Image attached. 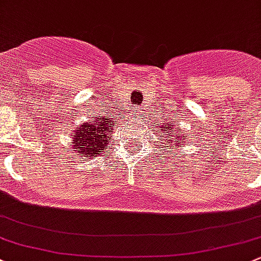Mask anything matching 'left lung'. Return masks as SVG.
<instances>
[{
  "instance_id": "8db88e82",
  "label": "left lung",
  "mask_w": 261,
  "mask_h": 261,
  "mask_svg": "<svg viewBox=\"0 0 261 261\" xmlns=\"http://www.w3.org/2000/svg\"><path fill=\"white\" fill-rule=\"evenodd\" d=\"M174 127H175V125H171V122H169L167 125L161 127V131H164V133H165L163 136H161V138L164 139V144L169 145L167 147H169L170 150L167 152H169L170 155H172V153H174V149H176V147H181V145H184V138H185V136H184V133L179 134L180 127H177V130H174ZM172 132H176L177 135L172 136ZM186 138H188V134H186ZM163 147H164V145H163Z\"/></svg>"
}]
</instances>
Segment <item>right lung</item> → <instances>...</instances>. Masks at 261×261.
<instances>
[{"instance_id":"right-lung-1","label":"right lung","mask_w":261,"mask_h":261,"mask_svg":"<svg viewBox=\"0 0 261 261\" xmlns=\"http://www.w3.org/2000/svg\"><path fill=\"white\" fill-rule=\"evenodd\" d=\"M115 123L111 119L95 117L91 122H84L77 126L71 134L76 152L82 153L87 159L96 158L102 153V150L109 149V140H111L112 128Z\"/></svg>"}]
</instances>
